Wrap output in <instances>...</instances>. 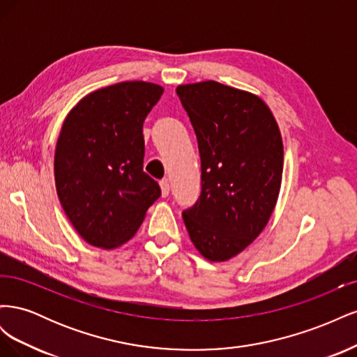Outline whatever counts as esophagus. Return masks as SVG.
Instances as JSON below:
<instances>
[{"label":"esophagus","mask_w":357,"mask_h":357,"mask_svg":"<svg viewBox=\"0 0 357 357\" xmlns=\"http://www.w3.org/2000/svg\"><path fill=\"white\" fill-rule=\"evenodd\" d=\"M159 186H160V193H162V197H168L169 195V183H168V180L167 178H164V180H160L159 181Z\"/></svg>","instance_id":"obj_1"}]
</instances>
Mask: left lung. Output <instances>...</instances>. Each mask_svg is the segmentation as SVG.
Here are the masks:
<instances>
[{
    "instance_id": "1",
    "label": "left lung",
    "mask_w": 357,
    "mask_h": 357,
    "mask_svg": "<svg viewBox=\"0 0 357 357\" xmlns=\"http://www.w3.org/2000/svg\"><path fill=\"white\" fill-rule=\"evenodd\" d=\"M198 138L201 195L183 213L190 241L211 262L250 245L275 208L283 139L262 98L214 80L176 89Z\"/></svg>"
}]
</instances>
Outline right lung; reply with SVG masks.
<instances>
[{
    "instance_id": "1",
    "label": "right lung",
    "mask_w": 357,
    "mask_h": 357,
    "mask_svg": "<svg viewBox=\"0 0 357 357\" xmlns=\"http://www.w3.org/2000/svg\"><path fill=\"white\" fill-rule=\"evenodd\" d=\"M164 88L143 80L96 89L75 104L55 149V185L82 238L102 250L129 241L160 197L143 171L146 116Z\"/></svg>"
}]
</instances>
